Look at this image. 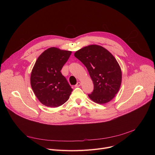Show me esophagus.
<instances>
[{
	"mask_svg": "<svg viewBox=\"0 0 155 155\" xmlns=\"http://www.w3.org/2000/svg\"><path fill=\"white\" fill-rule=\"evenodd\" d=\"M80 85H81V83H80V82H78V83L75 85V87H79V86H80Z\"/></svg>",
	"mask_w": 155,
	"mask_h": 155,
	"instance_id": "obj_1",
	"label": "esophagus"
}]
</instances>
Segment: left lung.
<instances>
[{
  "instance_id": "obj_1",
  "label": "left lung",
  "mask_w": 155,
  "mask_h": 155,
  "mask_svg": "<svg viewBox=\"0 0 155 155\" xmlns=\"http://www.w3.org/2000/svg\"><path fill=\"white\" fill-rule=\"evenodd\" d=\"M74 56L87 68L94 84L89 97L103 104L110 102L118 92L122 73L115 57L104 47L91 45L77 51Z\"/></svg>"
}]
</instances>
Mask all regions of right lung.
<instances>
[{
	"instance_id": "right-lung-1",
	"label": "right lung",
	"mask_w": 155,
	"mask_h": 155,
	"mask_svg": "<svg viewBox=\"0 0 155 155\" xmlns=\"http://www.w3.org/2000/svg\"><path fill=\"white\" fill-rule=\"evenodd\" d=\"M72 51L51 47L37 58L31 75L32 89L44 105L58 107L67 101L72 89L61 71Z\"/></svg>"
}]
</instances>
